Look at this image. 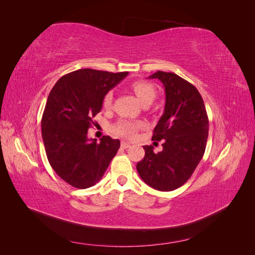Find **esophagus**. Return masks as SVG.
I'll use <instances>...</instances> for the list:
<instances>
[{
    "label": "esophagus",
    "instance_id": "34e87169",
    "mask_svg": "<svg viewBox=\"0 0 255 255\" xmlns=\"http://www.w3.org/2000/svg\"><path fill=\"white\" fill-rule=\"evenodd\" d=\"M129 146H130L129 142H127V141L121 142V148H123V149H128V148H129Z\"/></svg>",
    "mask_w": 255,
    "mask_h": 255
}]
</instances>
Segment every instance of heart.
Here are the masks:
<instances>
[{"label": "heart", "instance_id": "b5f03b06", "mask_svg": "<svg viewBox=\"0 0 255 255\" xmlns=\"http://www.w3.org/2000/svg\"><path fill=\"white\" fill-rule=\"evenodd\" d=\"M135 96L137 97L138 101L141 104L144 103H152L153 100L156 97V90L154 88L153 85L146 81H135L130 85ZM113 103V92L110 91L104 96L103 98V107L105 110L111 109ZM140 127L139 123L133 122L129 120H119L116 125L113 127V132L119 136L126 137V138H133L136 134V130Z\"/></svg>", "mask_w": 255, "mask_h": 255}]
</instances>
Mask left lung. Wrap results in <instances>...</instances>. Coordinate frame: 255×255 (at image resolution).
I'll list each match as a JSON object with an SVG mask.
<instances>
[{
  "mask_svg": "<svg viewBox=\"0 0 255 255\" xmlns=\"http://www.w3.org/2000/svg\"><path fill=\"white\" fill-rule=\"evenodd\" d=\"M166 92L165 111L153 130L152 140H164L163 151L144 145V157L136 168L152 188L171 191L181 187L203 157L208 136V118L198 89L172 72L157 71Z\"/></svg>",
  "mask_w": 255,
  "mask_h": 255,
  "instance_id": "obj_1",
  "label": "left lung"
}]
</instances>
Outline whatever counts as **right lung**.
Segmentation results:
<instances>
[{
    "label": "right lung",
    "instance_id": "1",
    "mask_svg": "<svg viewBox=\"0 0 255 255\" xmlns=\"http://www.w3.org/2000/svg\"><path fill=\"white\" fill-rule=\"evenodd\" d=\"M128 74L80 69L61 76L50 92L41 119L45 153L54 171L75 188L101 180L120 148L110 136L89 139L87 130L104 96Z\"/></svg>",
    "mask_w": 255,
    "mask_h": 255
}]
</instances>
